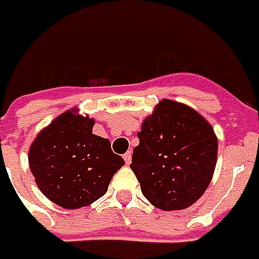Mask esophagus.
Segmentation results:
<instances>
[{
    "mask_svg": "<svg viewBox=\"0 0 259 259\" xmlns=\"http://www.w3.org/2000/svg\"><path fill=\"white\" fill-rule=\"evenodd\" d=\"M122 157H124V160H125L126 164H130V163H131V157H133V153H131L130 150H128V152H126L125 155L122 156Z\"/></svg>",
    "mask_w": 259,
    "mask_h": 259,
    "instance_id": "1",
    "label": "esophagus"
}]
</instances>
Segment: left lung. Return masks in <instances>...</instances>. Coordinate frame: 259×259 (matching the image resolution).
Segmentation results:
<instances>
[{
    "label": "left lung",
    "mask_w": 259,
    "mask_h": 259,
    "mask_svg": "<svg viewBox=\"0 0 259 259\" xmlns=\"http://www.w3.org/2000/svg\"><path fill=\"white\" fill-rule=\"evenodd\" d=\"M130 167L144 197L162 210H180L202 197L213 176L218 138L198 111L163 99L142 122Z\"/></svg>",
    "instance_id": "left-lung-1"
}]
</instances>
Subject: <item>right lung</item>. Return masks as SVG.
<instances>
[{
	"label": "right lung",
	"instance_id": "right-lung-1",
	"mask_svg": "<svg viewBox=\"0 0 259 259\" xmlns=\"http://www.w3.org/2000/svg\"><path fill=\"white\" fill-rule=\"evenodd\" d=\"M95 120L68 110L41 130L29 149V167L38 190L65 209L103 197L124 159L110 141L92 133Z\"/></svg>",
	"mask_w": 259,
	"mask_h": 259
}]
</instances>
